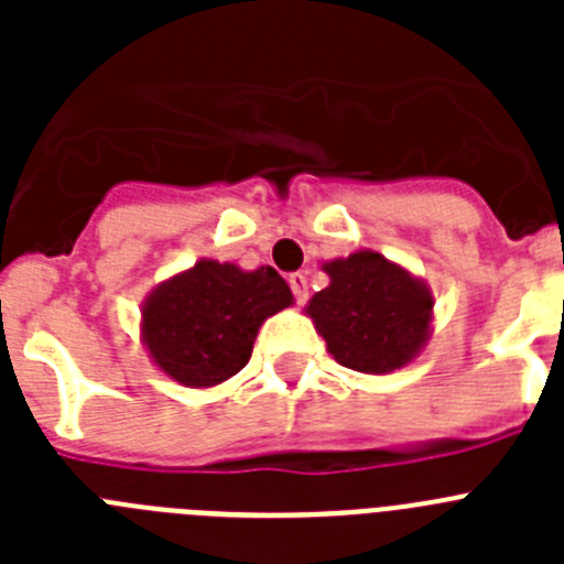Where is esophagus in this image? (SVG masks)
I'll list each match as a JSON object with an SVG mask.
<instances>
[{"label":"esophagus","mask_w":564,"mask_h":564,"mask_svg":"<svg viewBox=\"0 0 564 564\" xmlns=\"http://www.w3.org/2000/svg\"><path fill=\"white\" fill-rule=\"evenodd\" d=\"M288 285H291L296 305H305L307 302V276L305 273H299V271L291 273V276H288Z\"/></svg>","instance_id":"esophagus-1"}]
</instances>
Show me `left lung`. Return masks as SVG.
I'll use <instances>...</instances> for the list:
<instances>
[{
    "instance_id": "1",
    "label": "left lung",
    "mask_w": 564,
    "mask_h": 564,
    "mask_svg": "<svg viewBox=\"0 0 564 564\" xmlns=\"http://www.w3.org/2000/svg\"><path fill=\"white\" fill-rule=\"evenodd\" d=\"M325 271L330 285L311 299L307 313L341 367L378 376L421 350L432 296L417 279L376 251L336 259Z\"/></svg>"
}]
</instances>
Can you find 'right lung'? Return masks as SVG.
<instances>
[{
	"label": "right lung",
	"mask_w": 564,
	"mask_h": 564,
	"mask_svg": "<svg viewBox=\"0 0 564 564\" xmlns=\"http://www.w3.org/2000/svg\"><path fill=\"white\" fill-rule=\"evenodd\" d=\"M291 302L273 268L239 271L203 259L149 296L143 341L174 381L214 387L246 367L259 325Z\"/></svg>",
	"instance_id": "right-lung-1"
}]
</instances>
